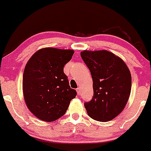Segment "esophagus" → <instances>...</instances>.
I'll use <instances>...</instances> for the list:
<instances>
[{"label":"esophagus","mask_w":151,"mask_h":151,"mask_svg":"<svg viewBox=\"0 0 151 151\" xmlns=\"http://www.w3.org/2000/svg\"><path fill=\"white\" fill-rule=\"evenodd\" d=\"M77 94H78V95H80V93H81V91H80V88H78L77 89Z\"/></svg>","instance_id":"1"}]
</instances>
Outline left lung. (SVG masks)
Wrapping results in <instances>:
<instances>
[{
  "mask_svg": "<svg viewBox=\"0 0 151 151\" xmlns=\"http://www.w3.org/2000/svg\"><path fill=\"white\" fill-rule=\"evenodd\" d=\"M93 79V96L85 103L88 115L106 122L118 116L127 104L132 88V76L125 62L106 50L80 53Z\"/></svg>",
  "mask_w": 151,
  "mask_h": 151,
  "instance_id": "1",
  "label": "left lung"
}]
</instances>
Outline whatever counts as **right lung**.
<instances>
[{
    "instance_id": "add662e5",
    "label": "right lung",
    "mask_w": 151,
    "mask_h": 151,
    "mask_svg": "<svg viewBox=\"0 0 151 151\" xmlns=\"http://www.w3.org/2000/svg\"><path fill=\"white\" fill-rule=\"evenodd\" d=\"M74 52L72 50L52 47L41 49L25 67L22 91L25 104L42 121L51 122L63 116L77 96L63 72Z\"/></svg>"
}]
</instances>
